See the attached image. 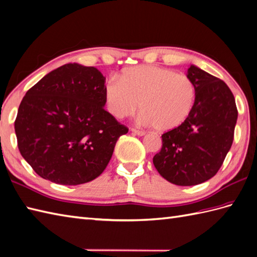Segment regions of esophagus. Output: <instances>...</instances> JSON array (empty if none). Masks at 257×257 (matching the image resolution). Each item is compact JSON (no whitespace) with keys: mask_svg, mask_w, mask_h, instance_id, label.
Returning a JSON list of instances; mask_svg holds the SVG:
<instances>
[{"mask_svg":"<svg viewBox=\"0 0 257 257\" xmlns=\"http://www.w3.org/2000/svg\"><path fill=\"white\" fill-rule=\"evenodd\" d=\"M131 131H132V132L134 133V134H136V135H139V136H143V135H145V132H144V131H141V130H137V128H131Z\"/></svg>","mask_w":257,"mask_h":257,"instance_id":"esophagus-1","label":"esophagus"}]
</instances>
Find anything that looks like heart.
<instances>
[{"instance_id":"obj_1","label":"heart","mask_w":257,"mask_h":257,"mask_svg":"<svg viewBox=\"0 0 257 257\" xmlns=\"http://www.w3.org/2000/svg\"><path fill=\"white\" fill-rule=\"evenodd\" d=\"M104 98L109 112L116 118L133 115L141 102L140 122L165 132L189 117L196 88L187 75L160 66L141 65L124 70L120 78L111 76L105 84Z\"/></svg>"}]
</instances>
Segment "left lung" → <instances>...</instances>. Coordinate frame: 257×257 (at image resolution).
Here are the masks:
<instances>
[{
    "instance_id": "1",
    "label": "left lung",
    "mask_w": 257,
    "mask_h": 257,
    "mask_svg": "<svg viewBox=\"0 0 257 257\" xmlns=\"http://www.w3.org/2000/svg\"><path fill=\"white\" fill-rule=\"evenodd\" d=\"M187 76L196 88L191 114L161 135L154 166L162 178L181 186L201 184L218 172L233 142L237 110L223 80L191 65Z\"/></svg>"
}]
</instances>
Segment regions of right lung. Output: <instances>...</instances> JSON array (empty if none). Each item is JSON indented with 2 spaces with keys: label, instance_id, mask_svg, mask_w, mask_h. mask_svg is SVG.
<instances>
[{
  "label": "right lung",
  "instance_id": "add662e5",
  "mask_svg": "<svg viewBox=\"0 0 257 257\" xmlns=\"http://www.w3.org/2000/svg\"><path fill=\"white\" fill-rule=\"evenodd\" d=\"M105 77L93 66L68 63L26 92L15 133L23 158L56 184L90 182L107 168L128 128L104 110Z\"/></svg>",
  "mask_w": 257,
  "mask_h": 257
}]
</instances>
